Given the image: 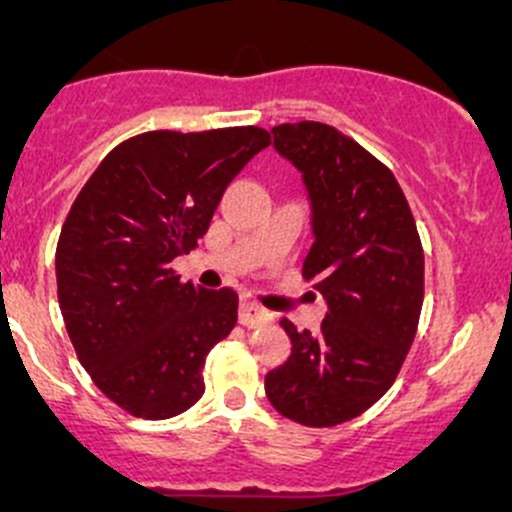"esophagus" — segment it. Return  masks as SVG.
<instances>
[{
  "instance_id": "esophagus-1",
  "label": "esophagus",
  "mask_w": 512,
  "mask_h": 512,
  "mask_svg": "<svg viewBox=\"0 0 512 512\" xmlns=\"http://www.w3.org/2000/svg\"><path fill=\"white\" fill-rule=\"evenodd\" d=\"M272 314L267 309H262L260 304L250 302V299H242L240 302V324L245 327H260V324L270 322Z\"/></svg>"
}]
</instances>
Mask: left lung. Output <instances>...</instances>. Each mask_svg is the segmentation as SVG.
<instances>
[{
	"label": "left lung",
	"mask_w": 512,
	"mask_h": 512,
	"mask_svg": "<svg viewBox=\"0 0 512 512\" xmlns=\"http://www.w3.org/2000/svg\"><path fill=\"white\" fill-rule=\"evenodd\" d=\"M272 148L302 173L314 237L302 277L329 312L317 334L280 319L292 352L267 371L265 391L292 421L337 426L389 391L414 344L421 240L394 173L354 138L327 123H282Z\"/></svg>",
	"instance_id": "1"
}]
</instances>
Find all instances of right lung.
Listing matches in <instances>:
<instances>
[{
  "instance_id": "add662e5",
  "label": "right lung",
  "mask_w": 512,
  "mask_h": 512,
  "mask_svg": "<svg viewBox=\"0 0 512 512\" xmlns=\"http://www.w3.org/2000/svg\"><path fill=\"white\" fill-rule=\"evenodd\" d=\"M262 128L151 131L113 148L61 227L56 287L79 361L128 414L178 416L203 396L210 349L237 322V292L170 270L205 235Z\"/></svg>"
}]
</instances>
